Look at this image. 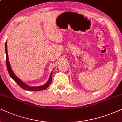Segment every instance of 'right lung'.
<instances>
[{
    "label": "right lung",
    "mask_w": 122,
    "mask_h": 122,
    "mask_svg": "<svg viewBox=\"0 0 122 122\" xmlns=\"http://www.w3.org/2000/svg\"><path fill=\"white\" fill-rule=\"evenodd\" d=\"M5 53H6V67H7L8 73H9V75L10 76V77H12L16 82H17L18 85L21 88H22L23 89H24V90H25L36 91V92H37V91L45 90V89H47L48 86H49L50 84L51 83V81H52V73L51 74L50 77L47 82L46 84H45V85L42 86H37V87H30V86L26 85L25 84H24L22 81H21L20 79H18V78L15 75H14L12 69H11L10 65V64H9V59H8V52H7V44H6V42H5Z\"/></svg>",
    "instance_id": "1"
}]
</instances>
